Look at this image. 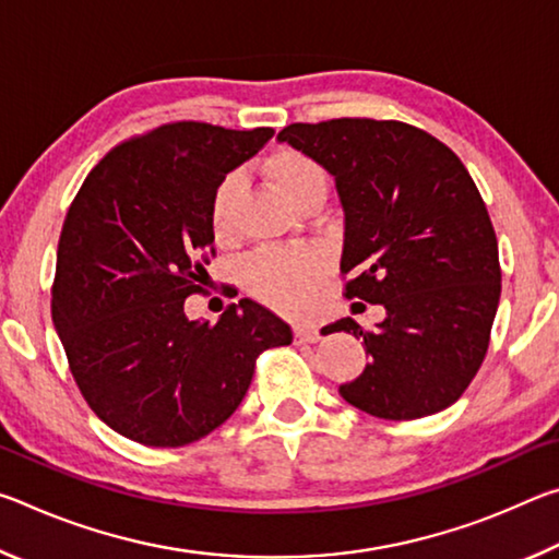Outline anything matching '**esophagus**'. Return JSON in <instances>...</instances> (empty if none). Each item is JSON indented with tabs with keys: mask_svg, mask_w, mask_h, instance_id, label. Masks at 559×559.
<instances>
[{
	"mask_svg": "<svg viewBox=\"0 0 559 559\" xmlns=\"http://www.w3.org/2000/svg\"><path fill=\"white\" fill-rule=\"evenodd\" d=\"M296 340L298 343H318L320 340V330L316 325H296Z\"/></svg>",
	"mask_w": 559,
	"mask_h": 559,
	"instance_id": "esophagus-1",
	"label": "esophagus"
}]
</instances>
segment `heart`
Listing matches in <instances>:
<instances>
[{"label": "heart", "mask_w": 559, "mask_h": 559, "mask_svg": "<svg viewBox=\"0 0 559 559\" xmlns=\"http://www.w3.org/2000/svg\"><path fill=\"white\" fill-rule=\"evenodd\" d=\"M266 175L281 189V194L296 206L328 194V175L313 157L298 150L283 147L266 159ZM241 192V177L226 175L216 185L210 204V219L216 236H229L234 226L236 200ZM325 271V261L310 249H273L253 257L246 278L257 298L269 306L298 313L313 293L316 283Z\"/></svg>", "instance_id": "b5f03b06"}]
</instances>
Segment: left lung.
<instances>
[{
	"label": "left lung",
	"mask_w": 559,
	"mask_h": 559,
	"mask_svg": "<svg viewBox=\"0 0 559 559\" xmlns=\"http://www.w3.org/2000/svg\"><path fill=\"white\" fill-rule=\"evenodd\" d=\"M278 140L335 179L345 296L386 310L374 330L353 318L323 328L353 333L370 355L343 400L394 421L447 409L484 362L500 300L498 239L468 169L400 120L293 122Z\"/></svg>",
	"instance_id": "obj_1"
}]
</instances>
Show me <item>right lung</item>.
I'll return each mask as SVG.
<instances>
[{"label":"right lung","mask_w":559,"mask_h":559,"mask_svg":"<svg viewBox=\"0 0 559 559\" xmlns=\"http://www.w3.org/2000/svg\"><path fill=\"white\" fill-rule=\"evenodd\" d=\"M271 138L167 122L112 147L69 206L51 318L83 400L126 439H204L241 404L263 349L290 345V325L249 298L214 325L185 316L214 257V189Z\"/></svg>","instance_id":"obj_1"}]
</instances>
